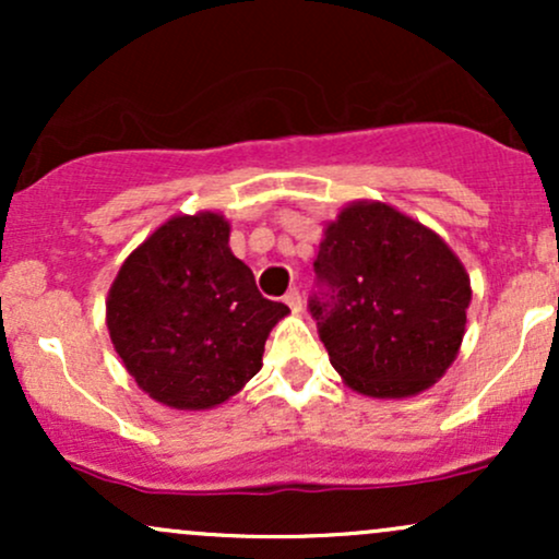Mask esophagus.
<instances>
[{"label":"esophagus","mask_w":559,"mask_h":559,"mask_svg":"<svg viewBox=\"0 0 559 559\" xmlns=\"http://www.w3.org/2000/svg\"><path fill=\"white\" fill-rule=\"evenodd\" d=\"M284 301L288 307H292V312H299L301 310V294H299V288H292V292L286 294L284 297Z\"/></svg>","instance_id":"esophagus-1"}]
</instances>
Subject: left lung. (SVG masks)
Returning a JSON list of instances; mask_svg holds the SVG:
<instances>
[{
	"label": "left lung",
	"mask_w": 559,
	"mask_h": 559,
	"mask_svg": "<svg viewBox=\"0 0 559 559\" xmlns=\"http://www.w3.org/2000/svg\"><path fill=\"white\" fill-rule=\"evenodd\" d=\"M312 267L310 316L352 389L413 396L444 376L465 336L471 278L433 230L389 204H349Z\"/></svg>",
	"instance_id": "8db88e82"
}]
</instances>
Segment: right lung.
<instances>
[{
	"instance_id": "right-lung-1",
	"label": "right lung",
	"mask_w": 559,
	"mask_h": 559,
	"mask_svg": "<svg viewBox=\"0 0 559 559\" xmlns=\"http://www.w3.org/2000/svg\"><path fill=\"white\" fill-rule=\"evenodd\" d=\"M223 215L170 217L120 267L107 299L115 352L152 400L207 409L262 368L288 307L265 299L228 249Z\"/></svg>"
}]
</instances>
